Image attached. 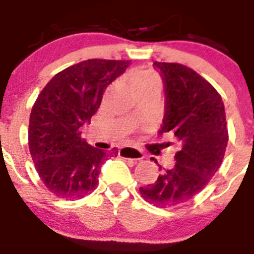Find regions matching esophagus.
Returning a JSON list of instances; mask_svg holds the SVG:
<instances>
[{"mask_svg": "<svg viewBox=\"0 0 254 254\" xmlns=\"http://www.w3.org/2000/svg\"><path fill=\"white\" fill-rule=\"evenodd\" d=\"M121 158L123 159H131V160H142L143 154L140 150L134 149V147H123L118 152Z\"/></svg>", "mask_w": 254, "mask_h": 254, "instance_id": "1", "label": "esophagus"}]
</instances>
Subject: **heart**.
<instances>
[{
    "instance_id": "1",
    "label": "heart",
    "mask_w": 254,
    "mask_h": 254,
    "mask_svg": "<svg viewBox=\"0 0 254 254\" xmlns=\"http://www.w3.org/2000/svg\"><path fill=\"white\" fill-rule=\"evenodd\" d=\"M128 81L134 93L140 95L151 89H159V78L147 68H134L129 72Z\"/></svg>"
}]
</instances>
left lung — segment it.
Here are the masks:
<instances>
[{
    "label": "left lung",
    "mask_w": 254,
    "mask_h": 254,
    "mask_svg": "<svg viewBox=\"0 0 254 254\" xmlns=\"http://www.w3.org/2000/svg\"><path fill=\"white\" fill-rule=\"evenodd\" d=\"M154 66L160 69L167 94L160 132H170L181 149L176 165L159 167L160 176L140 187V194L165 208L188 202L208 185L223 163L229 133L221 95L207 80L185 64L155 61Z\"/></svg>",
    "instance_id": "left-lung-1"
}]
</instances>
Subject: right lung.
<instances>
[{
	"mask_svg": "<svg viewBox=\"0 0 254 254\" xmlns=\"http://www.w3.org/2000/svg\"><path fill=\"white\" fill-rule=\"evenodd\" d=\"M128 64L126 60L82 61L58 72L38 95L29 121V150L40 181L55 196L73 201L96 188L109 154L85 142L81 127Z\"/></svg>",
	"mask_w": 254,
	"mask_h": 254,
	"instance_id": "1",
	"label": "right lung"
}]
</instances>
